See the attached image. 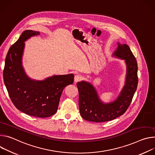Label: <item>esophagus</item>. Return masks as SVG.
<instances>
[{"label": "esophagus", "mask_w": 155, "mask_h": 155, "mask_svg": "<svg viewBox=\"0 0 155 155\" xmlns=\"http://www.w3.org/2000/svg\"><path fill=\"white\" fill-rule=\"evenodd\" d=\"M81 79V77L79 75H76L74 76V82L75 83L80 81Z\"/></svg>", "instance_id": "1"}]
</instances>
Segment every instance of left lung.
I'll return each instance as SVG.
<instances>
[{"label": "left lung", "instance_id": "1", "mask_svg": "<svg viewBox=\"0 0 155 155\" xmlns=\"http://www.w3.org/2000/svg\"><path fill=\"white\" fill-rule=\"evenodd\" d=\"M117 48L113 57L124 60L126 65L124 85L116 99L109 103L103 101L94 85L82 81L77 83L79 91V107L83 119L101 123L111 121L123 115L129 108L138 84L137 60L128 45L117 42Z\"/></svg>", "mask_w": 155, "mask_h": 155}]
</instances>
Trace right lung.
<instances>
[{
	"mask_svg": "<svg viewBox=\"0 0 155 155\" xmlns=\"http://www.w3.org/2000/svg\"><path fill=\"white\" fill-rule=\"evenodd\" d=\"M40 32L26 30L12 45L5 58L4 81L15 107L29 116L47 117L58 109L60 97L67 85L73 84L74 74L54 75L36 80L26 73L22 64L25 42Z\"/></svg>",
	"mask_w": 155,
	"mask_h": 155,
	"instance_id": "1",
	"label": "right lung"
}]
</instances>
